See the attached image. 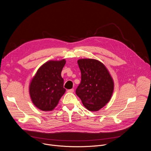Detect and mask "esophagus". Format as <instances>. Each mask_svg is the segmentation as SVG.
<instances>
[{
    "instance_id": "34e87169",
    "label": "esophagus",
    "mask_w": 151,
    "mask_h": 151,
    "mask_svg": "<svg viewBox=\"0 0 151 151\" xmlns=\"http://www.w3.org/2000/svg\"><path fill=\"white\" fill-rule=\"evenodd\" d=\"M68 93H73L74 92V90L73 89H70V90H68Z\"/></svg>"
}]
</instances>
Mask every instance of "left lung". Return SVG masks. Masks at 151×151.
Returning <instances> with one entry per match:
<instances>
[{"label": "left lung", "instance_id": "1", "mask_svg": "<svg viewBox=\"0 0 151 151\" xmlns=\"http://www.w3.org/2000/svg\"><path fill=\"white\" fill-rule=\"evenodd\" d=\"M81 82L76 90L83 105L90 111H98L108 103L114 93V82L101 61L91 58L78 60Z\"/></svg>", "mask_w": 151, "mask_h": 151}]
</instances>
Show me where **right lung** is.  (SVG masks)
Listing matches in <instances>:
<instances>
[{"mask_svg":"<svg viewBox=\"0 0 151 151\" xmlns=\"http://www.w3.org/2000/svg\"><path fill=\"white\" fill-rule=\"evenodd\" d=\"M66 60H50L38 69L29 84L33 104L43 111H52L66 91L61 76Z\"/></svg>","mask_w":151,"mask_h":151,"instance_id":"right-lung-1","label":"right lung"}]
</instances>
